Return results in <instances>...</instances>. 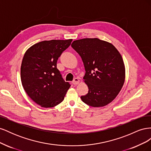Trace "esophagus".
Segmentation results:
<instances>
[{
	"instance_id": "obj_1",
	"label": "esophagus",
	"mask_w": 151,
	"mask_h": 151,
	"mask_svg": "<svg viewBox=\"0 0 151 151\" xmlns=\"http://www.w3.org/2000/svg\"><path fill=\"white\" fill-rule=\"evenodd\" d=\"M79 79H78V78H75L74 79V81H72V83L74 84H78L79 83Z\"/></svg>"
}]
</instances>
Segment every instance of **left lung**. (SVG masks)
<instances>
[{"label": "left lung", "instance_id": "obj_1", "mask_svg": "<svg viewBox=\"0 0 151 151\" xmlns=\"http://www.w3.org/2000/svg\"><path fill=\"white\" fill-rule=\"evenodd\" d=\"M71 46L79 54L86 70L83 79L89 90L81 97L82 101L93 107L106 106L117 96L125 82L120 52L111 43L98 38L77 40Z\"/></svg>", "mask_w": 151, "mask_h": 151}]
</instances>
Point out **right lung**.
I'll return each mask as SVG.
<instances>
[{
  "label": "right lung",
  "instance_id": "1",
  "mask_svg": "<svg viewBox=\"0 0 151 151\" xmlns=\"http://www.w3.org/2000/svg\"><path fill=\"white\" fill-rule=\"evenodd\" d=\"M72 41H43L27 50L22 58V87L29 98L42 107L52 108L60 103L70 87L63 79L57 62Z\"/></svg>",
  "mask_w": 151,
  "mask_h": 151
}]
</instances>
